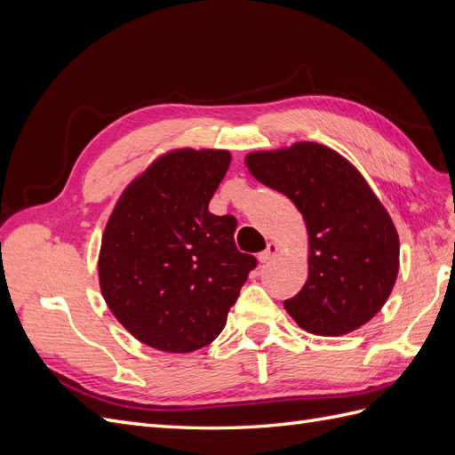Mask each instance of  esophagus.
<instances>
[{"label":"esophagus","mask_w":455,"mask_h":455,"mask_svg":"<svg viewBox=\"0 0 455 455\" xmlns=\"http://www.w3.org/2000/svg\"><path fill=\"white\" fill-rule=\"evenodd\" d=\"M277 252H279V246L275 244V243H267L266 251H264V252H259L258 259L261 261V264H267V261H271L275 256H277Z\"/></svg>","instance_id":"34e87169"}]
</instances>
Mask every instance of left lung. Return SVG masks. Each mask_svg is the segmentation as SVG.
<instances>
[{"label": "left lung", "mask_w": 455, "mask_h": 455, "mask_svg": "<svg viewBox=\"0 0 455 455\" xmlns=\"http://www.w3.org/2000/svg\"><path fill=\"white\" fill-rule=\"evenodd\" d=\"M258 182L281 191L307 228V281L284 301L299 328L343 336L387 301L401 243L389 212L353 164L316 142H296L244 157Z\"/></svg>", "instance_id": "obj_1"}]
</instances>
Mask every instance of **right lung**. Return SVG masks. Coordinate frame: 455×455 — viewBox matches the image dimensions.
<instances>
[{"instance_id": "1", "label": "right lung", "mask_w": 455, "mask_h": 455, "mask_svg": "<svg viewBox=\"0 0 455 455\" xmlns=\"http://www.w3.org/2000/svg\"><path fill=\"white\" fill-rule=\"evenodd\" d=\"M229 163L228 149H171L134 178L108 218L100 292L149 347L191 353L209 346L256 267L233 241L237 220L209 212Z\"/></svg>"}]
</instances>
